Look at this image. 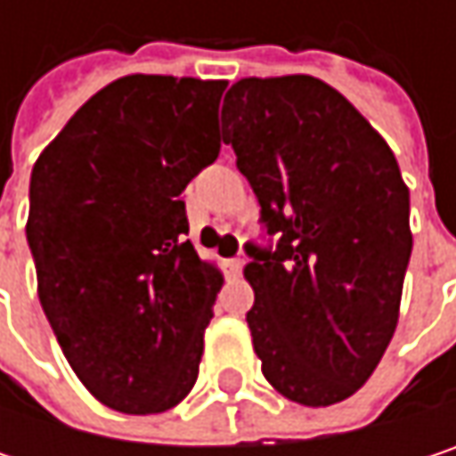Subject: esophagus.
<instances>
[{"instance_id": "1", "label": "esophagus", "mask_w": 456, "mask_h": 456, "mask_svg": "<svg viewBox=\"0 0 456 456\" xmlns=\"http://www.w3.org/2000/svg\"><path fill=\"white\" fill-rule=\"evenodd\" d=\"M242 264H245L242 258H227V264H224V266H227V272L232 274V277H237V274L242 272Z\"/></svg>"}]
</instances>
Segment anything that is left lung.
Wrapping results in <instances>:
<instances>
[{"mask_svg":"<svg viewBox=\"0 0 456 456\" xmlns=\"http://www.w3.org/2000/svg\"><path fill=\"white\" fill-rule=\"evenodd\" d=\"M222 137L274 242H248L245 314L264 378L290 402L330 407L383 359L411 256L410 190L367 118L314 76L242 78Z\"/></svg>","mask_w":456,"mask_h":456,"instance_id":"left-lung-1","label":"left lung"}]
</instances>
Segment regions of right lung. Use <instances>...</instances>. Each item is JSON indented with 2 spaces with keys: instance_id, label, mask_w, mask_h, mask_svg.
Here are the masks:
<instances>
[{
  "instance_id": "right-lung-1",
  "label": "right lung",
  "mask_w": 456,
  "mask_h": 456,
  "mask_svg": "<svg viewBox=\"0 0 456 456\" xmlns=\"http://www.w3.org/2000/svg\"><path fill=\"white\" fill-rule=\"evenodd\" d=\"M227 81L124 76L84 102L31 171L39 301L86 391L155 414L195 386L222 274L182 190L219 158Z\"/></svg>"
}]
</instances>
